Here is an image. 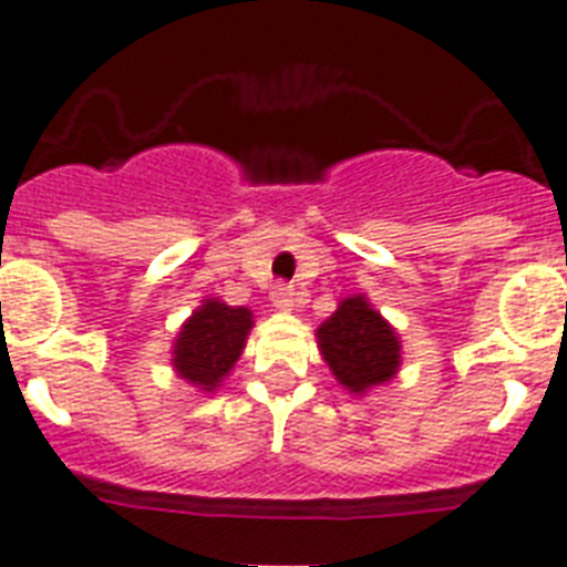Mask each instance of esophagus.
I'll use <instances>...</instances> for the list:
<instances>
[{"label": "esophagus", "mask_w": 567, "mask_h": 567, "mask_svg": "<svg viewBox=\"0 0 567 567\" xmlns=\"http://www.w3.org/2000/svg\"><path fill=\"white\" fill-rule=\"evenodd\" d=\"M270 302H274L276 311H291L293 302H297V291H293L291 285H276L274 291H270Z\"/></svg>", "instance_id": "1"}]
</instances>
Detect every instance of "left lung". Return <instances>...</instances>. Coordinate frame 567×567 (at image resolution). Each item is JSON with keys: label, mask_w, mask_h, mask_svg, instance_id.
<instances>
[{"label": "left lung", "mask_w": 567, "mask_h": 567, "mask_svg": "<svg viewBox=\"0 0 567 567\" xmlns=\"http://www.w3.org/2000/svg\"><path fill=\"white\" fill-rule=\"evenodd\" d=\"M318 347L338 385L353 396L385 385L400 373L403 344L396 329L371 306L364 293H350L318 327Z\"/></svg>", "instance_id": "left-lung-1"}]
</instances>
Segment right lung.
<instances>
[{"mask_svg":"<svg viewBox=\"0 0 567 567\" xmlns=\"http://www.w3.org/2000/svg\"><path fill=\"white\" fill-rule=\"evenodd\" d=\"M252 327V311L208 297L190 311L173 341V371L188 385L214 394L244 353Z\"/></svg>","mask_w":567,"mask_h":567,"instance_id":"1","label":"right lung"}]
</instances>
